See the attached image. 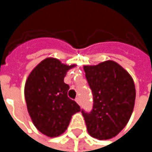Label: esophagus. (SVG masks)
I'll use <instances>...</instances> for the list:
<instances>
[{"label": "esophagus", "instance_id": "obj_1", "mask_svg": "<svg viewBox=\"0 0 152 152\" xmlns=\"http://www.w3.org/2000/svg\"><path fill=\"white\" fill-rule=\"evenodd\" d=\"M76 103H77L78 105H80V99H79V98H76Z\"/></svg>", "mask_w": 152, "mask_h": 152}]
</instances>
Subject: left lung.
Wrapping results in <instances>:
<instances>
[{"instance_id": "1", "label": "left lung", "mask_w": 152, "mask_h": 152, "mask_svg": "<svg viewBox=\"0 0 152 152\" xmlns=\"http://www.w3.org/2000/svg\"><path fill=\"white\" fill-rule=\"evenodd\" d=\"M83 69L93 95L91 112L82 110L88 133L99 140L113 138L124 129L133 113L134 81L113 61L83 66Z\"/></svg>"}]
</instances>
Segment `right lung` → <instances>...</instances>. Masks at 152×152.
Returning <instances> with one entry per match:
<instances>
[{
  "mask_svg": "<svg viewBox=\"0 0 152 152\" xmlns=\"http://www.w3.org/2000/svg\"><path fill=\"white\" fill-rule=\"evenodd\" d=\"M76 65H65L55 58L43 60L29 75L24 97L34 126L42 134L55 137L67 129L80 106L68 97L69 86L64 83L67 72Z\"/></svg>",
  "mask_w": 152,
  "mask_h": 152,
  "instance_id": "obj_1",
  "label": "right lung"
}]
</instances>
